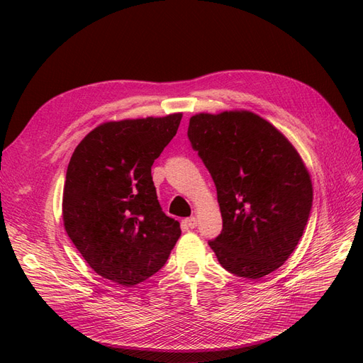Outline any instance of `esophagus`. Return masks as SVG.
Listing matches in <instances>:
<instances>
[{
	"label": "esophagus",
	"mask_w": 363,
	"mask_h": 363,
	"mask_svg": "<svg viewBox=\"0 0 363 363\" xmlns=\"http://www.w3.org/2000/svg\"><path fill=\"white\" fill-rule=\"evenodd\" d=\"M184 224L188 225L189 228H195L196 227V224H199V219H196L195 216H191V218H186L184 219Z\"/></svg>",
	"instance_id": "obj_1"
}]
</instances>
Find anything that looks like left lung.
<instances>
[{"instance_id": "1", "label": "left lung", "mask_w": 363, "mask_h": 363, "mask_svg": "<svg viewBox=\"0 0 363 363\" xmlns=\"http://www.w3.org/2000/svg\"><path fill=\"white\" fill-rule=\"evenodd\" d=\"M188 136L216 186L223 232L208 245L223 268L260 279L289 259L312 208V180L300 152L250 111L196 113Z\"/></svg>"}]
</instances>
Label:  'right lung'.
Returning a JSON list of instances; mask_svg holds the SVG:
<instances>
[{
  "label": "right lung",
  "instance_id": "1",
  "mask_svg": "<svg viewBox=\"0 0 363 363\" xmlns=\"http://www.w3.org/2000/svg\"><path fill=\"white\" fill-rule=\"evenodd\" d=\"M183 113L107 121L74 150L63 188V225L98 276L131 288L168 260L182 230L163 213L151 167Z\"/></svg>",
  "mask_w": 363,
  "mask_h": 363
}]
</instances>
